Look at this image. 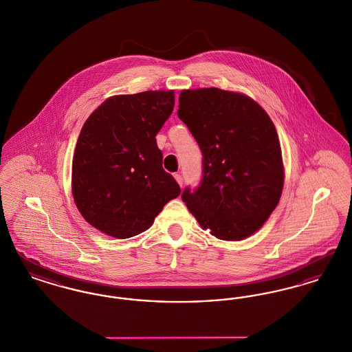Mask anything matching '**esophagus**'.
Masks as SVG:
<instances>
[{
    "label": "esophagus",
    "instance_id": "34e87169",
    "mask_svg": "<svg viewBox=\"0 0 352 352\" xmlns=\"http://www.w3.org/2000/svg\"><path fill=\"white\" fill-rule=\"evenodd\" d=\"M174 178H175V181L178 182V184L182 187V184H184V178H182V175H181V174H174Z\"/></svg>",
    "mask_w": 352,
    "mask_h": 352
}]
</instances>
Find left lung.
<instances>
[{
	"label": "left lung",
	"instance_id": "obj_1",
	"mask_svg": "<svg viewBox=\"0 0 352 352\" xmlns=\"http://www.w3.org/2000/svg\"><path fill=\"white\" fill-rule=\"evenodd\" d=\"M178 118L203 155L201 184L182 192L188 211L220 240L254 234L284 186L281 146L268 113L245 95L201 88L181 92Z\"/></svg>",
	"mask_w": 352,
	"mask_h": 352
}]
</instances>
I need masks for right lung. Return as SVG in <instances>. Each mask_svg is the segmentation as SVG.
<instances>
[{
	"mask_svg": "<svg viewBox=\"0 0 352 352\" xmlns=\"http://www.w3.org/2000/svg\"><path fill=\"white\" fill-rule=\"evenodd\" d=\"M174 102L173 91L120 95L84 122L72 160V195L101 232L118 239L141 234L181 194L155 141Z\"/></svg>",
	"mask_w": 352,
	"mask_h": 352,
	"instance_id": "add662e5",
	"label": "right lung"
}]
</instances>
